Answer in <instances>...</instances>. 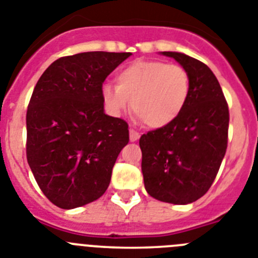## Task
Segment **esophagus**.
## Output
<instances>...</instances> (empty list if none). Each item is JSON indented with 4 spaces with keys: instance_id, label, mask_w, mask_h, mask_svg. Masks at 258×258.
<instances>
[{
    "instance_id": "1",
    "label": "esophagus",
    "mask_w": 258,
    "mask_h": 258,
    "mask_svg": "<svg viewBox=\"0 0 258 258\" xmlns=\"http://www.w3.org/2000/svg\"><path fill=\"white\" fill-rule=\"evenodd\" d=\"M139 138H140V134H139L136 130L130 128V140H131V142H136Z\"/></svg>"
}]
</instances>
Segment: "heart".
I'll use <instances>...</instances> for the list:
<instances>
[{"mask_svg":"<svg viewBox=\"0 0 258 258\" xmlns=\"http://www.w3.org/2000/svg\"><path fill=\"white\" fill-rule=\"evenodd\" d=\"M189 92L191 79L184 67L163 61H136L118 73L116 86H104L102 100L114 115L131 106L148 127L161 128L180 115Z\"/></svg>","mask_w":258,"mask_h":258,"instance_id":"obj_1","label":"heart"}]
</instances>
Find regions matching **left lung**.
Here are the masks:
<instances>
[{"label":"left lung","mask_w":258,"mask_h":258,"mask_svg":"<svg viewBox=\"0 0 258 258\" xmlns=\"http://www.w3.org/2000/svg\"><path fill=\"white\" fill-rule=\"evenodd\" d=\"M184 67L191 92L180 115L140 138L145 189L163 203H194L209 191L227 149L228 105L216 75L199 59L163 51Z\"/></svg>","instance_id":"left-lung-1"}]
</instances>
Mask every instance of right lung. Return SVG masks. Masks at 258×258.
Here are the masks:
<instances>
[{"label":"right lung","instance_id":"obj_1","mask_svg":"<svg viewBox=\"0 0 258 258\" xmlns=\"http://www.w3.org/2000/svg\"><path fill=\"white\" fill-rule=\"evenodd\" d=\"M131 53L87 51L58 58L40 76L27 109V161L48 200L83 207L109 187L130 140L128 124L104 113L102 84Z\"/></svg>","mask_w":258,"mask_h":258}]
</instances>
